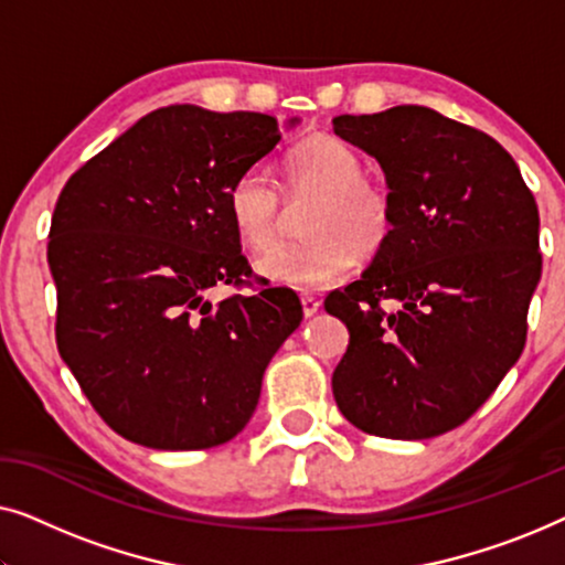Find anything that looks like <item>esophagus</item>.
Masks as SVG:
<instances>
[{
  "label": "esophagus",
  "instance_id": "1",
  "mask_svg": "<svg viewBox=\"0 0 565 565\" xmlns=\"http://www.w3.org/2000/svg\"><path fill=\"white\" fill-rule=\"evenodd\" d=\"M300 306H303V316H306V319H311V316L319 313L321 300L313 298V296H300Z\"/></svg>",
  "mask_w": 565,
  "mask_h": 565
}]
</instances>
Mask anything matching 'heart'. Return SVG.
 Segmentation results:
<instances>
[{
  "instance_id": "obj_1",
  "label": "heart",
  "mask_w": 565,
  "mask_h": 565,
  "mask_svg": "<svg viewBox=\"0 0 565 565\" xmlns=\"http://www.w3.org/2000/svg\"><path fill=\"white\" fill-rule=\"evenodd\" d=\"M285 192L313 195L303 221L306 242L280 246L257 262L262 277L296 290H323L342 282L354 262L388 242L393 205L388 192L365 180L362 159L334 136H313L285 161ZM226 211L238 242L265 252L277 238L280 192L265 169L252 167L228 188Z\"/></svg>"
}]
</instances>
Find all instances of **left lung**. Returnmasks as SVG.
Wrapping results in <instances>:
<instances>
[{
    "instance_id": "left-lung-1",
    "label": "left lung",
    "mask_w": 565,
    "mask_h": 565,
    "mask_svg": "<svg viewBox=\"0 0 565 565\" xmlns=\"http://www.w3.org/2000/svg\"><path fill=\"white\" fill-rule=\"evenodd\" d=\"M334 134L377 159L393 205L388 242L323 303L350 329L337 406L367 435H445L524 350L537 203L501 143L429 107L339 115Z\"/></svg>"
}]
</instances>
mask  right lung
Instances as JSON below:
<instances>
[{
	"mask_svg": "<svg viewBox=\"0 0 565 565\" xmlns=\"http://www.w3.org/2000/svg\"><path fill=\"white\" fill-rule=\"evenodd\" d=\"M277 141L273 115L159 107L61 190L49 234L58 354L130 443L207 450L234 439L300 327L288 288L207 298L215 285H252L226 195Z\"/></svg>",
	"mask_w": 565,
	"mask_h": 565,
	"instance_id": "obj_1",
	"label": "right lung"
}]
</instances>
